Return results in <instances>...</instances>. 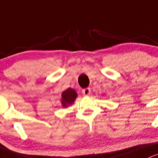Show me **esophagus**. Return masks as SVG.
<instances>
[{
	"label": "esophagus",
	"instance_id": "34e87169",
	"mask_svg": "<svg viewBox=\"0 0 158 158\" xmlns=\"http://www.w3.org/2000/svg\"><path fill=\"white\" fill-rule=\"evenodd\" d=\"M82 94H84V96H89L90 94V87H87V88L84 89L82 90Z\"/></svg>",
	"mask_w": 158,
	"mask_h": 158
}]
</instances>
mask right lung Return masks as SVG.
<instances>
[{
	"label": "right lung",
	"mask_w": 158,
	"mask_h": 158,
	"mask_svg": "<svg viewBox=\"0 0 158 158\" xmlns=\"http://www.w3.org/2000/svg\"><path fill=\"white\" fill-rule=\"evenodd\" d=\"M77 97V94L76 91L71 88H68L66 90L63 91L61 94V105L62 107L69 106L71 104L74 103L76 98Z\"/></svg>",
	"instance_id": "obj_1"
}]
</instances>
